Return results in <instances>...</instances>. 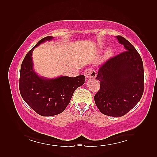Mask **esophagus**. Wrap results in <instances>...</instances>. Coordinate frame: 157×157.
I'll list each match as a JSON object with an SVG mask.
<instances>
[{
	"mask_svg": "<svg viewBox=\"0 0 157 157\" xmlns=\"http://www.w3.org/2000/svg\"><path fill=\"white\" fill-rule=\"evenodd\" d=\"M84 75L86 79L95 78L96 76V72L94 69H86L84 71Z\"/></svg>",
	"mask_w": 157,
	"mask_h": 157,
	"instance_id": "esophagus-1",
	"label": "esophagus"
}]
</instances>
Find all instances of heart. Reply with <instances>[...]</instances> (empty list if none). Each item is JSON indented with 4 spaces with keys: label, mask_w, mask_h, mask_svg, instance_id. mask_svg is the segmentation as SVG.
Masks as SVG:
<instances>
[{
    "label": "heart",
    "mask_w": 157,
    "mask_h": 157,
    "mask_svg": "<svg viewBox=\"0 0 157 157\" xmlns=\"http://www.w3.org/2000/svg\"><path fill=\"white\" fill-rule=\"evenodd\" d=\"M111 54H112V49L111 48H108L105 52V56L106 57H109V56L111 55Z\"/></svg>",
    "instance_id": "b5f03b06"
}]
</instances>
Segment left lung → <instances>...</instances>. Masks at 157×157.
Instances as JSON below:
<instances>
[{
	"instance_id": "8db88e82",
	"label": "left lung",
	"mask_w": 157,
	"mask_h": 157,
	"mask_svg": "<svg viewBox=\"0 0 157 157\" xmlns=\"http://www.w3.org/2000/svg\"><path fill=\"white\" fill-rule=\"evenodd\" d=\"M125 52L108 60L99 69L96 79L101 82L94 96L102 114L121 117L138 104L144 92V67L139 53L131 43L116 36Z\"/></svg>"
}]
</instances>
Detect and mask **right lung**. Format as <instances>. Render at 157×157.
<instances>
[{
  "label": "right lung",
  "instance_id": "add662e5",
  "mask_svg": "<svg viewBox=\"0 0 157 157\" xmlns=\"http://www.w3.org/2000/svg\"><path fill=\"white\" fill-rule=\"evenodd\" d=\"M54 39L46 36L25 55L20 71L19 90L23 99L38 114L53 116L61 113L69 104L73 92L84 84L85 76H59L48 78L39 75L34 69L33 51L40 44Z\"/></svg>",
  "mask_w": 157,
  "mask_h": 157
}]
</instances>
